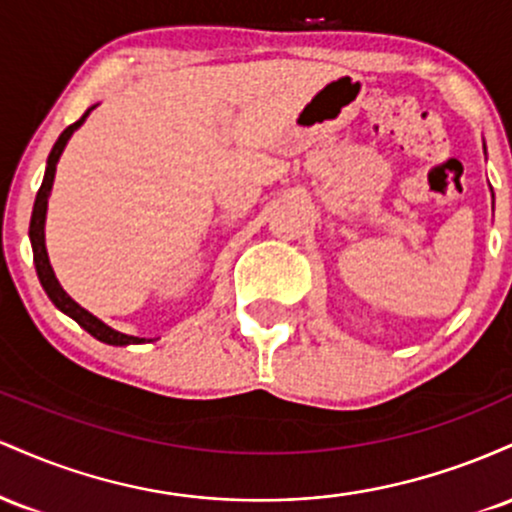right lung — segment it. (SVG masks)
<instances>
[{
  "mask_svg": "<svg viewBox=\"0 0 512 512\" xmlns=\"http://www.w3.org/2000/svg\"><path fill=\"white\" fill-rule=\"evenodd\" d=\"M93 108H96V105H93ZM93 108H88L86 113L74 122V125H69L67 129H64V132L60 134V139H57L55 146H52L50 156H48V168H45L43 185H40L38 195H35L33 214H31V228H28V236H31V245H33L35 272H38L40 284H43V289H45V293H48L50 301L55 303V308H60L64 315H69L74 322H79V327H84V330L91 334V337H96L98 342L113 344V346L144 344L146 339L132 337V334H125V332H117V330H113V327L105 325L103 320H98V317L93 313H88L86 308H81V305L76 303L74 298L69 296V293L60 286V281H57V276L50 267L48 250H45V214H48V197H50V190H52V182H55L57 161H60V156H62L64 146H67V142H69V137H72L76 129L84 125V120Z\"/></svg>",
  "mask_w": 512,
  "mask_h": 512,
  "instance_id": "add662e5",
  "label": "right lung"
}]
</instances>
